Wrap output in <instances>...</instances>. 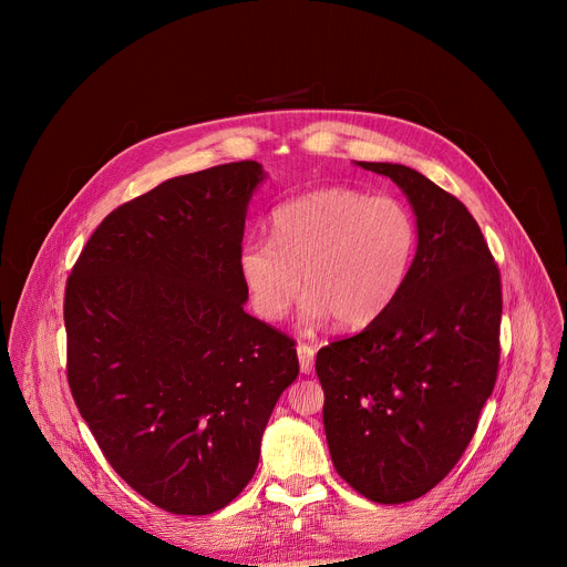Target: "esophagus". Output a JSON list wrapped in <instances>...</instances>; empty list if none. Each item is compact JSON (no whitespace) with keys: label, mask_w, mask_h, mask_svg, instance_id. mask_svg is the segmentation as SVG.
<instances>
[{"label":"esophagus","mask_w":567,"mask_h":567,"mask_svg":"<svg viewBox=\"0 0 567 567\" xmlns=\"http://www.w3.org/2000/svg\"><path fill=\"white\" fill-rule=\"evenodd\" d=\"M296 352H298V363H300V372L309 374V372H311V368H313V354H316V350H313L311 346H307V343H298Z\"/></svg>","instance_id":"1"}]
</instances>
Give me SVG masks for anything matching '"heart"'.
I'll return each instance as SVG.
<instances>
[{"label": "heart", "mask_w": 567, "mask_h": 567, "mask_svg": "<svg viewBox=\"0 0 567 567\" xmlns=\"http://www.w3.org/2000/svg\"><path fill=\"white\" fill-rule=\"evenodd\" d=\"M271 237H249L237 271L254 311L278 322L298 300L307 326L334 318L346 330L377 320L409 278L417 228L394 197L322 188L274 210Z\"/></svg>", "instance_id": "heart-1"}]
</instances>
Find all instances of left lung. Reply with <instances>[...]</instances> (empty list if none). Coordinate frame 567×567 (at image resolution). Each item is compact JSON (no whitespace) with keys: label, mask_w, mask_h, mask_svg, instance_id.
<instances>
[{"label":"left lung","mask_w":567,"mask_h":567,"mask_svg":"<svg viewBox=\"0 0 567 567\" xmlns=\"http://www.w3.org/2000/svg\"><path fill=\"white\" fill-rule=\"evenodd\" d=\"M390 177L417 217V254L392 305L320 348L322 424L339 475L381 505L431 492L457 464L494 392L501 361V271L466 206L399 164Z\"/></svg>","instance_id":"1"}]
</instances>
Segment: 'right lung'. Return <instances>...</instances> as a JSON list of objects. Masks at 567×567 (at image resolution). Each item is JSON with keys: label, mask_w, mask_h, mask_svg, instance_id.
Listing matches in <instances>:
<instances>
[{"label": "right lung", "mask_w": 567, "mask_h": 567, "mask_svg": "<svg viewBox=\"0 0 567 567\" xmlns=\"http://www.w3.org/2000/svg\"><path fill=\"white\" fill-rule=\"evenodd\" d=\"M258 161L158 184L112 210L64 291L66 379L103 455L184 516L247 487L296 343L245 311L237 271Z\"/></svg>", "instance_id": "obj_1"}]
</instances>
